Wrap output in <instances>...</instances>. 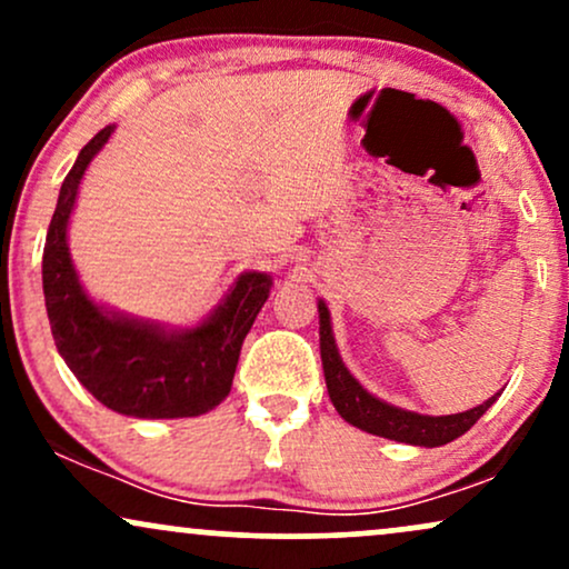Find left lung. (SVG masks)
Segmentation results:
<instances>
[{
	"label": "left lung",
	"mask_w": 569,
	"mask_h": 569,
	"mask_svg": "<svg viewBox=\"0 0 569 569\" xmlns=\"http://www.w3.org/2000/svg\"><path fill=\"white\" fill-rule=\"evenodd\" d=\"M318 316H321V361L326 375V388H329V398L335 409L342 415L345 422L367 430V433L382 436L390 441L415 443V447H441V443L455 441L466 430L479 420L485 411L498 401L492 396L489 401L479 403V407L460 411V415H417V411H407L390 407V403L380 401L363 390V385L350 375L348 367L339 358V350L335 345V335H331V318L329 307L318 302Z\"/></svg>",
	"instance_id": "left-lung-1"
}]
</instances>
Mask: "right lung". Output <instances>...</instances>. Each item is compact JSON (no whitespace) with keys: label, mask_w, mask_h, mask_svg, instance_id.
I'll use <instances>...</instances> for the list:
<instances>
[{"label":"right lung","mask_w":569,"mask_h":569,"mask_svg":"<svg viewBox=\"0 0 569 569\" xmlns=\"http://www.w3.org/2000/svg\"><path fill=\"white\" fill-rule=\"evenodd\" d=\"M112 130L107 126L84 143L50 219L42 253L50 331L67 367L103 407L141 420L206 415L230 393L240 348L270 297L272 278L246 272L206 321L181 331L98 307L71 264L67 227L82 176Z\"/></svg>","instance_id":"right-lung-1"}]
</instances>
